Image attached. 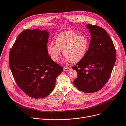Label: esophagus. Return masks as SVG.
I'll return each instance as SVG.
<instances>
[{"instance_id":"esophagus-1","label":"esophagus","mask_w":126,"mask_h":126,"mask_svg":"<svg viewBox=\"0 0 126 126\" xmlns=\"http://www.w3.org/2000/svg\"><path fill=\"white\" fill-rule=\"evenodd\" d=\"M63 70L65 71H68L70 70V68H68V67H64L63 68Z\"/></svg>"}]
</instances>
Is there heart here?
Segmentation results:
<instances>
[{"label":"heart","mask_w":126,"mask_h":126,"mask_svg":"<svg viewBox=\"0 0 126 126\" xmlns=\"http://www.w3.org/2000/svg\"><path fill=\"white\" fill-rule=\"evenodd\" d=\"M56 44L49 43L47 51L50 58L57 62L61 55V50L65 56V61L77 63L80 61L86 54L88 48V39L84 36H79L72 31H65L57 35Z\"/></svg>","instance_id":"1"}]
</instances>
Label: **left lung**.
<instances>
[{
  "instance_id": "left-lung-1",
  "label": "left lung",
  "mask_w": 126,
  "mask_h": 126,
  "mask_svg": "<svg viewBox=\"0 0 126 126\" xmlns=\"http://www.w3.org/2000/svg\"><path fill=\"white\" fill-rule=\"evenodd\" d=\"M91 35L89 48L72 69L78 72L75 86L85 93L100 90L108 81L116 60V51L111 39L98 26H86Z\"/></svg>"
}]
</instances>
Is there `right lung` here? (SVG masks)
<instances>
[{"label": "right lung", "instance_id": "obj_1", "mask_svg": "<svg viewBox=\"0 0 126 126\" xmlns=\"http://www.w3.org/2000/svg\"><path fill=\"white\" fill-rule=\"evenodd\" d=\"M47 30H26L20 34L9 54V65L18 87L35 98L48 96L63 67L47 51Z\"/></svg>", "mask_w": 126, "mask_h": 126}]
</instances>
